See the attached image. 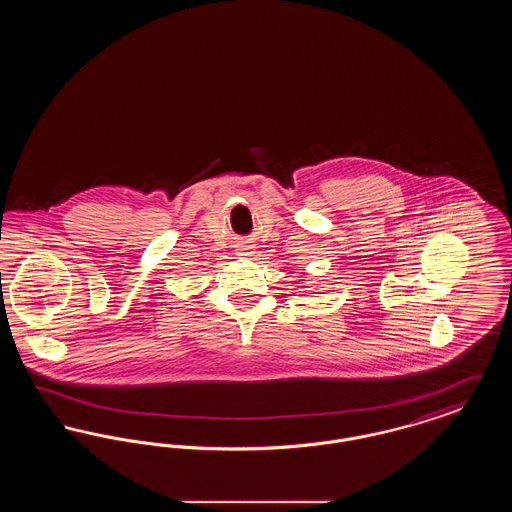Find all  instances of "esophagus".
I'll return each instance as SVG.
<instances>
[{
  "label": "esophagus",
  "mask_w": 512,
  "mask_h": 512,
  "mask_svg": "<svg viewBox=\"0 0 512 512\" xmlns=\"http://www.w3.org/2000/svg\"><path fill=\"white\" fill-rule=\"evenodd\" d=\"M236 247H238V249H236V255L249 257V255L253 253V247H255V245L251 244V242H240Z\"/></svg>",
  "instance_id": "esophagus-1"
}]
</instances>
